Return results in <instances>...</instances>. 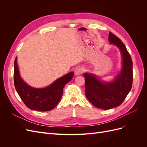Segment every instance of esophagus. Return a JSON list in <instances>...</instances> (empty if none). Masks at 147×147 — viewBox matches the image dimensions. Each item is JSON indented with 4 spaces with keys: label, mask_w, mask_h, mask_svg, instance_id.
I'll return each instance as SVG.
<instances>
[{
    "label": "esophagus",
    "mask_w": 147,
    "mask_h": 147,
    "mask_svg": "<svg viewBox=\"0 0 147 147\" xmlns=\"http://www.w3.org/2000/svg\"><path fill=\"white\" fill-rule=\"evenodd\" d=\"M84 71L83 68L82 67H77L75 69V74L77 75H81Z\"/></svg>",
    "instance_id": "34e87169"
}]
</instances>
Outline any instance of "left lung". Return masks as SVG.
Segmentation results:
<instances>
[{"mask_svg":"<svg viewBox=\"0 0 147 147\" xmlns=\"http://www.w3.org/2000/svg\"><path fill=\"white\" fill-rule=\"evenodd\" d=\"M109 40L119 49L123 57V68L113 82L103 83L94 75L84 74L85 95L97 108L108 110L121 105L131 90L133 80L132 61L129 53L118 37L109 32Z\"/></svg>","mask_w":147,"mask_h":147,"instance_id":"left-lung-1","label":"left lung"}]
</instances>
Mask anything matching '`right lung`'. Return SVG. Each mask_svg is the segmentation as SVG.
<instances>
[{
	"mask_svg": "<svg viewBox=\"0 0 147 147\" xmlns=\"http://www.w3.org/2000/svg\"><path fill=\"white\" fill-rule=\"evenodd\" d=\"M16 61V57L13 75L14 84L18 94L24 104L31 110L40 112H47L54 109L63 96L65 84L72 80L74 73L71 72L67 74L47 88L37 89L29 86L21 79Z\"/></svg>",
	"mask_w": 147,
	"mask_h": 147,
	"instance_id": "add662e5",
	"label": "right lung"
}]
</instances>
